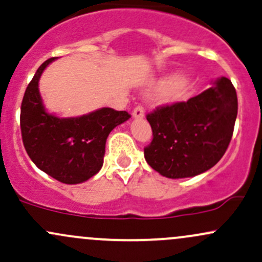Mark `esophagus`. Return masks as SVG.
<instances>
[{
	"mask_svg": "<svg viewBox=\"0 0 262 262\" xmlns=\"http://www.w3.org/2000/svg\"><path fill=\"white\" fill-rule=\"evenodd\" d=\"M132 116L135 119H143V116H145V110H143L142 106H136L134 108V111H132Z\"/></svg>",
	"mask_w": 262,
	"mask_h": 262,
	"instance_id": "obj_1",
	"label": "esophagus"
}]
</instances>
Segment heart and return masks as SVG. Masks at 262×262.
Instances as JSON below:
<instances>
[{"label": "heart", "instance_id": "obj_1", "mask_svg": "<svg viewBox=\"0 0 262 262\" xmlns=\"http://www.w3.org/2000/svg\"><path fill=\"white\" fill-rule=\"evenodd\" d=\"M152 92H162V100L167 103H175L187 100L193 91V83L187 76L177 74L159 78L151 85Z\"/></svg>", "mask_w": 262, "mask_h": 262}]
</instances>
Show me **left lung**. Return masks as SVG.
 <instances>
[{"mask_svg":"<svg viewBox=\"0 0 262 262\" xmlns=\"http://www.w3.org/2000/svg\"><path fill=\"white\" fill-rule=\"evenodd\" d=\"M236 116L237 95L226 77L186 102L157 107L146 116L154 135L146 161L168 179L200 175L226 152Z\"/></svg>","mask_w":262,"mask_h":262,"instance_id":"1","label":"left lung"}]
</instances>
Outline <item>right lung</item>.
<instances>
[{
    "mask_svg": "<svg viewBox=\"0 0 262 262\" xmlns=\"http://www.w3.org/2000/svg\"><path fill=\"white\" fill-rule=\"evenodd\" d=\"M55 60L49 58L38 67L25 91L19 117L22 141L40 170L63 184H81L102 167L110 132L131 116L126 111L110 107L67 119L47 112L38 81Z\"/></svg>",
    "mask_w": 262,
    "mask_h": 262,
    "instance_id": "1",
    "label": "right lung"
}]
</instances>
